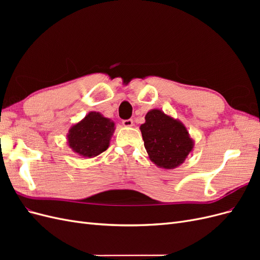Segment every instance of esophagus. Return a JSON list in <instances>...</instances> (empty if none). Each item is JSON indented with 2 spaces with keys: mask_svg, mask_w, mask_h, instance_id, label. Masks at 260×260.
<instances>
[{
  "mask_svg": "<svg viewBox=\"0 0 260 260\" xmlns=\"http://www.w3.org/2000/svg\"><path fill=\"white\" fill-rule=\"evenodd\" d=\"M122 124L124 125V127H132V125H133V120H132V119L123 120V121H122Z\"/></svg>",
  "mask_w": 260,
  "mask_h": 260,
  "instance_id": "esophagus-1",
  "label": "esophagus"
}]
</instances>
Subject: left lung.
Masks as SVG:
<instances>
[{"mask_svg": "<svg viewBox=\"0 0 260 260\" xmlns=\"http://www.w3.org/2000/svg\"><path fill=\"white\" fill-rule=\"evenodd\" d=\"M140 130L149 159L159 168L179 167L194 148V140L183 122L158 108L147 112Z\"/></svg>", "mask_w": 260, "mask_h": 260, "instance_id": "obj_1", "label": "left lung"}]
</instances>
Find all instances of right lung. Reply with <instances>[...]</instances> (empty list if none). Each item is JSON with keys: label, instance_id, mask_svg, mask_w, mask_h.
Here are the masks:
<instances>
[{"label": "right lung", "instance_id": "add662e5", "mask_svg": "<svg viewBox=\"0 0 260 260\" xmlns=\"http://www.w3.org/2000/svg\"><path fill=\"white\" fill-rule=\"evenodd\" d=\"M115 132V122L99 112H90L74 123L67 133V143L84 158H92L108 148Z\"/></svg>", "mask_w": 260, "mask_h": 260}]
</instances>
